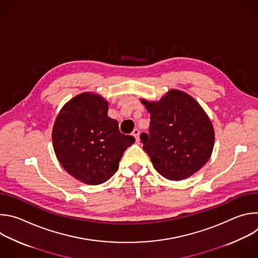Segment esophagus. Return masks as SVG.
<instances>
[{
    "label": "esophagus",
    "instance_id": "esophagus-1",
    "mask_svg": "<svg viewBox=\"0 0 258 258\" xmlns=\"http://www.w3.org/2000/svg\"><path fill=\"white\" fill-rule=\"evenodd\" d=\"M132 135L135 137V139H136V142H139L140 141V131L138 130V128H135L134 131H133V133H132Z\"/></svg>",
    "mask_w": 258,
    "mask_h": 258
}]
</instances>
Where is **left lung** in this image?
I'll list each match as a JSON object with an SVG mask.
<instances>
[{"label":"left lung","instance_id":"left-lung-1","mask_svg":"<svg viewBox=\"0 0 258 258\" xmlns=\"http://www.w3.org/2000/svg\"><path fill=\"white\" fill-rule=\"evenodd\" d=\"M151 114L149 135L141 134L143 149L165 178L181 180L209 160L214 128L200 104L189 94L171 89L159 101L141 100Z\"/></svg>","mask_w":258,"mask_h":258}]
</instances>
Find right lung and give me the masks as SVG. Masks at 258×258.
<instances>
[{"instance_id":"add662e5","label":"right lung","mask_w":258,"mask_h":258,"mask_svg":"<svg viewBox=\"0 0 258 258\" xmlns=\"http://www.w3.org/2000/svg\"><path fill=\"white\" fill-rule=\"evenodd\" d=\"M52 142L57 159L70 175L88 185H100L117 171L135 138L121 134L118 122L108 116L106 99L85 92L60 110Z\"/></svg>"}]
</instances>
